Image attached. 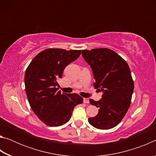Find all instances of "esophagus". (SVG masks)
Instances as JSON below:
<instances>
[{"label": "esophagus", "instance_id": "obj_1", "mask_svg": "<svg viewBox=\"0 0 156 156\" xmlns=\"http://www.w3.org/2000/svg\"><path fill=\"white\" fill-rule=\"evenodd\" d=\"M83 102L84 103H89V100L88 98H83Z\"/></svg>", "mask_w": 156, "mask_h": 156}]
</instances>
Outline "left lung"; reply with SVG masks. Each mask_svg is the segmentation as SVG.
Returning <instances> with one entry per match:
<instances>
[{"instance_id":"obj_1","label":"left lung","mask_w":156,"mask_h":156,"mask_svg":"<svg viewBox=\"0 0 156 156\" xmlns=\"http://www.w3.org/2000/svg\"><path fill=\"white\" fill-rule=\"evenodd\" d=\"M82 56L93 72L94 87L102 92L98 101L89 99L90 104L99 109L97 115L89 118V122L99 129L115 127L131 105L134 84L129 65L122 57L107 48L82 50Z\"/></svg>"}]
</instances>
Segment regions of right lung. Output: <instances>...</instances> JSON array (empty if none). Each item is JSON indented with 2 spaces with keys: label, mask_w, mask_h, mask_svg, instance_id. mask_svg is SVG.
I'll return each instance as SVG.
<instances>
[{
  "label": "right lung",
  "mask_w": 156,
  "mask_h": 156,
  "mask_svg": "<svg viewBox=\"0 0 156 156\" xmlns=\"http://www.w3.org/2000/svg\"><path fill=\"white\" fill-rule=\"evenodd\" d=\"M80 50L47 49L34 58L25 74L29 103L42 122L58 126L70 120L74 107L83 98L77 94H61L57 87L65 68L80 56Z\"/></svg>",
  "instance_id": "add662e5"
}]
</instances>
